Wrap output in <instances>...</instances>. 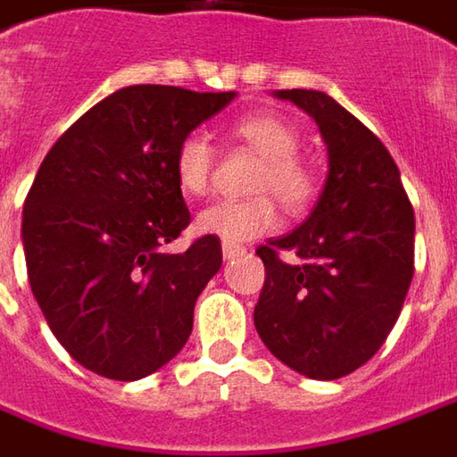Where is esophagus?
I'll return each instance as SVG.
<instances>
[{"label": "esophagus", "mask_w": 457, "mask_h": 457, "mask_svg": "<svg viewBox=\"0 0 457 457\" xmlns=\"http://www.w3.org/2000/svg\"><path fill=\"white\" fill-rule=\"evenodd\" d=\"M221 251H223V259L231 261V259H236V256H241V253H244L246 248L236 246V244H221Z\"/></svg>", "instance_id": "esophagus-1"}]
</instances>
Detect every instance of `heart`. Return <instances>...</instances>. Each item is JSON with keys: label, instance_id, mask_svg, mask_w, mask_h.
<instances>
[{"label": "heart", "instance_id": "obj_1", "mask_svg": "<svg viewBox=\"0 0 457 457\" xmlns=\"http://www.w3.org/2000/svg\"><path fill=\"white\" fill-rule=\"evenodd\" d=\"M234 137L261 156L253 191H270L288 211L306 209L316 194V179L306 163L295 156L298 134L276 114L244 116L234 124ZM213 149L209 138L188 134L174 156V174L179 187L188 196L209 191ZM196 231L201 236L221 238L223 244H246L278 226V209L273 198L261 196L246 201H216L196 213Z\"/></svg>", "mask_w": 457, "mask_h": 457}]
</instances>
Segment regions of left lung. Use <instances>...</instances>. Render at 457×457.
<instances>
[{
	"label": "left lung",
	"instance_id": "obj_1",
	"mask_svg": "<svg viewBox=\"0 0 457 457\" xmlns=\"http://www.w3.org/2000/svg\"><path fill=\"white\" fill-rule=\"evenodd\" d=\"M273 96L319 124L328 174L306 221L256 251L266 281L253 323L281 363L336 380L368 363L401 316L413 278V206L388 149L336 99L313 89ZM281 250L296 261L283 262Z\"/></svg>",
	"mask_w": 457,
	"mask_h": 457
}]
</instances>
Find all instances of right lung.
<instances>
[{
	"label": "right lung",
	"instance_id": "obj_1",
	"mask_svg": "<svg viewBox=\"0 0 457 457\" xmlns=\"http://www.w3.org/2000/svg\"><path fill=\"white\" fill-rule=\"evenodd\" d=\"M234 99L127 87L44 156L21 213L31 294L56 341L96 376L146 378L187 345L196 298L221 269V241L162 251L191 221L174 156Z\"/></svg>",
	"mask_w": 457,
	"mask_h": 457
}]
</instances>
